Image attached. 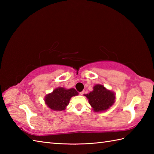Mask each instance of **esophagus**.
<instances>
[{"mask_svg":"<svg viewBox=\"0 0 154 154\" xmlns=\"http://www.w3.org/2000/svg\"><path fill=\"white\" fill-rule=\"evenodd\" d=\"M84 93H85V91H82V92H80V93H79V94H81V95H83V94H84Z\"/></svg>","mask_w":154,"mask_h":154,"instance_id":"1","label":"esophagus"}]
</instances>
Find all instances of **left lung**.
Masks as SVG:
<instances>
[{"instance_id": "8db88e82", "label": "left lung", "mask_w": 154, "mask_h": 154, "mask_svg": "<svg viewBox=\"0 0 154 154\" xmlns=\"http://www.w3.org/2000/svg\"><path fill=\"white\" fill-rule=\"evenodd\" d=\"M89 103L94 112L106 111L115 103L116 94L111 90L107 89L103 85L96 84L93 90L89 93L85 94Z\"/></svg>"}]
</instances>
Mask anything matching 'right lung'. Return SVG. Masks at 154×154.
I'll return each mask as SVG.
<instances>
[{"instance_id": "1", "label": "right lung", "mask_w": 154, "mask_h": 154, "mask_svg": "<svg viewBox=\"0 0 154 154\" xmlns=\"http://www.w3.org/2000/svg\"><path fill=\"white\" fill-rule=\"evenodd\" d=\"M78 94L79 93L73 88L67 89L63 87H57L45 96V104L52 110L61 111L66 109L71 98Z\"/></svg>"}]
</instances>
